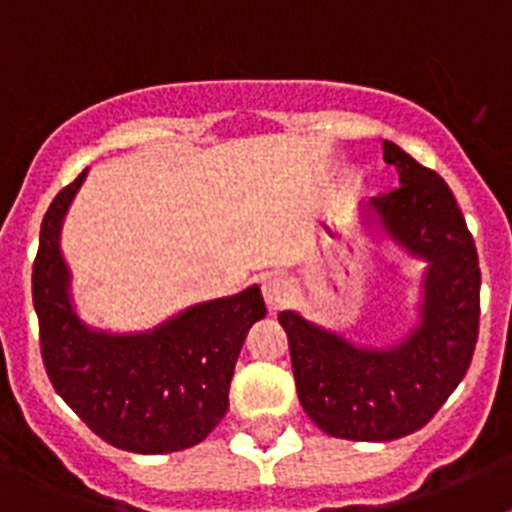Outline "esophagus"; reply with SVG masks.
I'll list each match as a JSON object with an SVG mask.
<instances>
[{
  "label": "esophagus",
  "mask_w": 512,
  "mask_h": 512,
  "mask_svg": "<svg viewBox=\"0 0 512 512\" xmlns=\"http://www.w3.org/2000/svg\"><path fill=\"white\" fill-rule=\"evenodd\" d=\"M261 292H264V300L269 305V310H279V307L287 305V300L292 297V284L282 274H274V277H266L261 282Z\"/></svg>",
  "instance_id": "1"
}]
</instances>
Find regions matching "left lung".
I'll list each match as a JSON object with an SVG mask.
<instances>
[{
    "instance_id": "left-lung-1",
    "label": "left lung",
    "mask_w": 512,
    "mask_h": 512,
    "mask_svg": "<svg viewBox=\"0 0 512 512\" xmlns=\"http://www.w3.org/2000/svg\"><path fill=\"white\" fill-rule=\"evenodd\" d=\"M400 187L372 197L377 220L400 248L423 259L420 323L390 348H366L300 312H279L297 397L312 423L348 441H395L420 431L472 364L479 333V261L449 184L384 140Z\"/></svg>"
}]
</instances>
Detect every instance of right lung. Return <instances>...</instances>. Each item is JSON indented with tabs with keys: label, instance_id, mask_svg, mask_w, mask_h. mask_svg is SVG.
Segmentation results:
<instances>
[{
	"label": "right lung",
	"instance_id": "obj_1",
	"mask_svg": "<svg viewBox=\"0 0 512 512\" xmlns=\"http://www.w3.org/2000/svg\"><path fill=\"white\" fill-rule=\"evenodd\" d=\"M87 171L51 202L33 264L45 372L84 423L117 449L171 454L205 441L228 410L246 333L266 315L259 287L200 302L146 333L89 328L71 305L61 225Z\"/></svg>",
	"mask_w": 512,
	"mask_h": 512
}]
</instances>
